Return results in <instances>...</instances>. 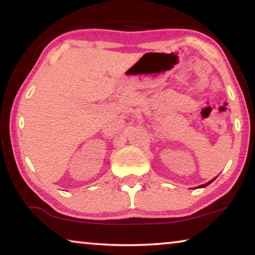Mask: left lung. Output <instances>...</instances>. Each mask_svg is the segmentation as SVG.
<instances>
[{
  "instance_id": "8db88e82",
  "label": "left lung",
  "mask_w": 255,
  "mask_h": 255,
  "mask_svg": "<svg viewBox=\"0 0 255 255\" xmlns=\"http://www.w3.org/2000/svg\"><path fill=\"white\" fill-rule=\"evenodd\" d=\"M215 179H213V180H211V181H209V182H207V183H205V184H202V185H200V187L199 188H205V187H207V185H208V184H210L211 182H213V181H214Z\"/></svg>"
}]
</instances>
